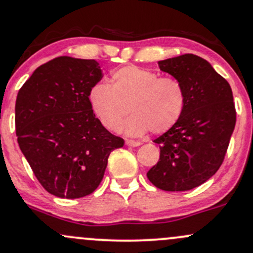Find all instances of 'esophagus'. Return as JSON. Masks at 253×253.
I'll return each instance as SVG.
<instances>
[{"label":"esophagus","mask_w":253,"mask_h":253,"mask_svg":"<svg viewBox=\"0 0 253 253\" xmlns=\"http://www.w3.org/2000/svg\"><path fill=\"white\" fill-rule=\"evenodd\" d=\"M126 144L128 145V147H139V145H140V142H139V140L127 139V140H126Z\"/></svg>","instance_id":"esophagus-1"}]
</instances>
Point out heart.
Listing matches in <instances>:
<instances>
[{
  "label": "heart",
  "mask_w": 253,
  "mask_h": 253,
  "mask_svg": "<svg viewBox=\"0 0 253 253\" xmlns=\"http://www.w3.org/2000/svg\"><path fill=\"white\" fill-rule=\"evenodd\" d=\"M91 108L109 131H118L125 116L129 135H142L150 129L159 134L169 131L182 116L185 91L182 82L156 71L128 65L111 74V84L98 82L89 89Z\"/></svg>",
  "instance_id": "1"
}]
</instances>
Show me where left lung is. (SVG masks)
Returning a JSON list of instances; mask_svg holds the SVG:
<instances>
[{"label": "left lung", "mask_w": 253, "mask_h": 253, "mask_svg": "<svg viewBox=\"0 0 253 253\" xmlns=\"http://www.w3.org/2000/svg\"><path fill=\"white\" fill-rule=\"evenodd\" d=\"M159 68L182 82L187 99L177 124L154 140L160 159L147 175L159 189L190 190L223 164L236 122L233 92L227 80L195 54L161 60Z\"/></svg>", "instance_id": "1"}]
</instances>
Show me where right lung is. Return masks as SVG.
I'll return each mask as SVG.
<instances>
[{
    "mask_svg": "<svg viewBox=\"0 0 253 253\" xmlns=\"http://www.w3.org/2000/svg\"><path fill=\"white\" fill-rule=\"evenodd\" d=\"M103 78L94 59L58 57L39 66L15 102V132L37 180L63 199L89 195L125 140L95 118L89 89Z\"/></svg>",
    "mask_w": 253,
    "mask_h": 253,
    "instance_id": "obj_1",
    "label": "right lung"
}]
</instances>
